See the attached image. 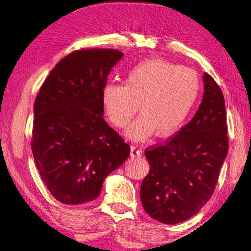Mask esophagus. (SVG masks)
Listing matches in <instances>:
<instances>
[{
	"instance_id": "34e87169",
	"label": "esophagus",
	"mask_w": 251,
	"mask_h": 251,
	"mask_svg": "<svg viewBox=\"0 0 251 251\" xmlns=\"http://www.w3.org/2000/svg\"><path fill=\"white\" fill-rule=\"evenodd\" d=\"M130 156H132V157L142 156V151L138 149L137 146L132 145V146H130Z\"/></svg>"
}]
</instances>
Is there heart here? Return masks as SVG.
<instances>
[{
    "label": "heart",
    "mask_w": 251,
    "mask_h": 251,
    "mask_svg": "<svg viewBox=\"0 0 251 251\" xmlns=\"http://www.w3.org/2000/svg\"><path fill=\"white\" fill-rule=\"evenodd\" d=\"M201 82L196 71L162 59L140 62L126 75L124 85L108 83L102 105L111 124L124 128L137 111L141 116L127 130L136 141L169 137L184 124L196 106Z\"/></svg>",
    "instance_id": "1"
}]
</instances>
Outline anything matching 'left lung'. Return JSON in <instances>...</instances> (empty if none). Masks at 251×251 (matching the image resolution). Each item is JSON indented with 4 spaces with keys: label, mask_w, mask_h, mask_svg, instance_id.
I'll use <instances>...</instances> for the list:
<instances>
[{
    "label": "left lung",
    "mask_w": 251,
    "mask_h": 251,
    "mask_svg": "<svg viewBox=\"0 0 251 251\" xmlns=\"http://www.w3.org/2000/svg\"><path fill=\"white\" fill-rule=\"evenodd\" d=\"M203 81V100L194 117L164 144L145 150L150 171L141 185L142 204L163 224H178L200 211L228 154L224 95L208 73Z\"/></svg>",
    "instance_id": "1"
}]
</instances>
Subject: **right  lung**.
Wrapping results in <instances>:
<instances>
[{
    "label": "right lung",
    "instance_id": "right-lung-1",
    "mask_svg": "<svg viewBox=\"0 0 251 251\" xmlns=\"http://www.w3.org/2000/svg\"><path fill=\"white\" fill-rule=\"evenodd\" d=\"M121 51L79 49L50 71L34 101L31 147L50 193L65 204L96 199L130 146L107 124L102 89Z\"/></svg>",
    "mask_w": 251,
    "mask_h": 251
}]
</instances>
